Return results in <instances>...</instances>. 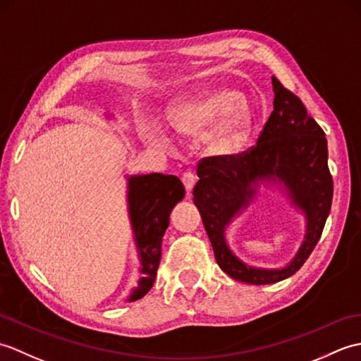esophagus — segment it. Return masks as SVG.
<instances>
[{
    "label": "esophagus",
    "mask_w": 361,
    "mask_h": 361,
    "mask_svg": "<svg viewBox=\"0 0 361 361\" xmlns=\"http://www.w3.org/2000/svg\"><path fill=\"white\" fill-rule=\"evenodd\" d=\"M181 180H183V185H185L188 192H190V190H192V188L195 186V183H197L198 178H197V175H194L192 172H185V173H183V176H181Z\"/></svg>",
    "instance_id": "1"
}]
</instances>
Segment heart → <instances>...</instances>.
<instances>
[{"label":"heart","instance_id":"heart-1","mask_svg":"<svg viewBox=\"0 0 361 361\" xmlns=\"http://www.w3.org/2000/svg\"><path fill=\"white\" fill-rule=\"evenodd\" d=\"M171 124L185 133H200L212 127L204 137L206 147L217 155L234 152L243 141L250 126L248 109L242 104V94L233 90L188 99L169 111ZM149 141L164 145L169 142L166 130L150 124L144 130Z\"/></svg>","mask_w":361,"mask_h":361}]
</instances>
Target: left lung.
Here are the masks:
<instances>
[{
    "mask_svg": "<svg viewBox=\"0 0 361 361\" xmlns=\"http://www.w3.org/2000/svg\"><path fill=\"white\" fill-rule=\"evenodd\" d=\"M273 113L251 150L231 157L204 158L197 167L194 203L219 267L233 279L265 286L290 278L318 243L331 212L334 181L327 167V140L301 99L271 78ZM282 187L306 219L305 240L282 269L247 266L228 248L224 231L254 200L260 184Z\"/></svg>",
    "mask_w": 361,
    "mask_h": 361,
    "instance_id": "obj_1",
    "label": "left lung"
}]
</instances>
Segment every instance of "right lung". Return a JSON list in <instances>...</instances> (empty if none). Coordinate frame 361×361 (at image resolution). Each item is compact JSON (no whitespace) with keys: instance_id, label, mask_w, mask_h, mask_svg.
Here are the masks:
<instances>
[{"instance_id":"1","label":"right lung","mask_w":361,"mask_h":361,"mask_svg":"<svg viewBox=\"0 0 361 361\" xmlns=\"http://www.w3.org/2000/svg\"><path fill=\"white\" fill-rule=\"evenodd\" d=\"M183 197L185 186L178 176L164 173L127 176V208L141 274L127 298L128 302L141 299L155 282L169 216Z\"/></svg>"}]
</instances>
